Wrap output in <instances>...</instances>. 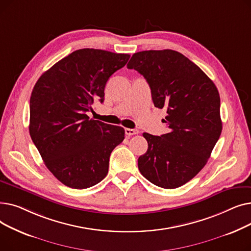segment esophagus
<instances>
[{
    "label": "esophagus",
    "instance_id": "1",
    "mask_svg": "<svg viewBox=\"0 0 251 251\" xmlns=\"http://www.w3.org/2000/svg\"><path fill=\"white\" fill-rule=\"evenodd\" d=\"M137 133H138V130H136V129H130V128L125 129V134L127 136H132V135L137 134Z\"/></svg>",
    "mask_w": 251,
    "mask_h": 251
}]
</instances>
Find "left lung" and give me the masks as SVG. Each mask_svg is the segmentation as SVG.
I'll return each mask as SVG.
<instances>
[{"label":"left lung","instance_id":"left-lung-1","mask_svg":"<svg viewBox=\"0 0 251 251\" xmlns=\"http://www.w3.org/2000/svg\"><path fill=\"white\" fill-rule=\"evenodd\" d=\"M127 68L147 79L154 107L168 114V133H143L149 148L138 169L156 186L180 187L205 166L221 135L219 91L199 66L173 50L135 52Z\"/></svg>","mask_w":251,"mask_h":251}]
</instances>
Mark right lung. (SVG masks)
Listing matches in <instances>:
<instances>
[{
  "instance_id": "add662e5",
  "label": "right lung",
  "mask_w": 251,
  "mask_h": 251,
  "mask_svg": "<svg viewBox=\"0 0 251 251\" xmlns=\"http://www.w3.org/2000/svg\"><path fill=\"white\" fill-rule=\"evenodd\" d=\"M130 55L77 50L38 78L30 97L29 133L47 168L64 185L85 189L108 174L110 155L125 130L89 119L104 100L109 78Z\"/></svg>"
}]
</instances>
